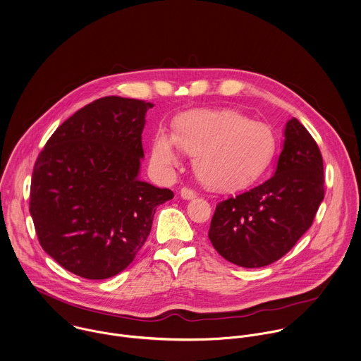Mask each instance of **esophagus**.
Returning <instances> with one entry per match:
<instances>
[{"label":"esophagus","instance_id":"esophagus-1","mask_svg":"<svg viewBox=\"0 0 361 361\" xmlns=\"http://www.w3.org/2000/svg\"><path fill=\"white\" fill-rule=\"evenodd\" d=\"M180 195H181L183 200H194L197 197V192L194 190H191V188H185L184 187V188H181Z\"/></svg>","mask_w":361,"mask_h":361}]
</instances>
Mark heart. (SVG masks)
<instances>
[{"label":"heart","mask_w":361,"mask_h":361,"mask_svg":"<svg viewBox=\"0 0 361 361\" xmlns=\"http://www.w3.org/2000/svg\"><path fill=\"white\" fill-rule=\"evenodd\" d=\"M181 149L195 156L198 178L219 191H236L255 183L276 153L273 130L231 111H191L181 115L176 133L160 128L152 143L156 170L169 173L180 163Z\"/></svg>","instance_id":"1"}]
</instances>
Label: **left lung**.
I'll list each match as a JSON object with an SVG mask.
<instances>
[{"instance_id":"1","label":"left lung","mask_w":361,"mask_h":361,"mask_svg":"<svg viewBox=\"0 0 361 361\" xmlns=\"http://www.w3.org/2000/svg\"><path fill=\"white\" fill-rule=\"evenodd\" d=\"M324 160L305 126L291 118L274 176L216 205L209 240L228 262L264 267L288 253L311 228L324 201Z\"/></svg>"}]
</instances>
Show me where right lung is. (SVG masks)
I'll use <instances>...</instances> for the list:
<instances>
[{
	"label": "right lung",
	"instance_id": "right-lung-1",
	"mask_svg": "<svg viewBox=\"0 0 361 361\" xmlns=\"http://www.w3.org/2000/svg\"><path fill=\"white\" fill-rule=\"evenodd\" d=\"M153 104L104 97L64 121L36 159L29 212L42 249L88 280L125 270L145 245L156 207L174 197L139 178Z\"/></svg>",
	"mask_w": 361,
	"mask_h": 361
}]
</instances>
